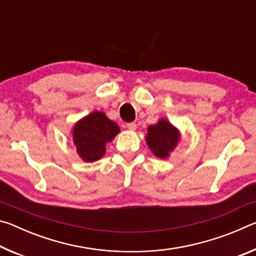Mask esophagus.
Masks as SVG:
<instances>
[{
  "mask_svg": "<svg viewBox=\"0 0 256 256\" xmlns=\"http://www.w3.org/2000/svg\"><path fill=\"white\" fill-rule=\"evenodd\" d=\"M126 128H128V130H131V131H136V124L134 123V122L128 123V124H126Z\"/></svg>",
  "mask_w": 256,
  "mask_h": 256,
  "instance_id": "1",
  "label": "esophagus"
}]
</instances>
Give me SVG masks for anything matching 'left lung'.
Instances as JSON below:
<instances>
[{
    "mask_svg": "<svg viewBox=\"0 0 256 256\" xmlns=\"http://www.w3.org/2000/svg\"><path fill=\"white\" fill-rule=\"evenodd\" d=\"M178 140L180 134L177 128L166 120H160L157 124L150 125L148 128L146 144L159 158H167Z\"/></svg>",
    "mask_w": 256,
    "mask_h": 256,
    "instance_id": "1",
    "label": "left lung"
}]
</instances>
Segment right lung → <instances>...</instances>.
<instances>
[{"instance_id": "1", "label": "right lung", "mask_w": 256, "mask_h": 256, "mask_svg": "<svg viewBox=\"0 0 256 256\" xmlns=\"http://www.w3.org/2000/svg\"><path fill=\"white\" fill-rule=\"evenodd\" d=\"M120 132L118 125L102 112H94L82 118L73 128V142L80 157L88 162L105 154V144Z\"/></svg>"}]
</instances>
